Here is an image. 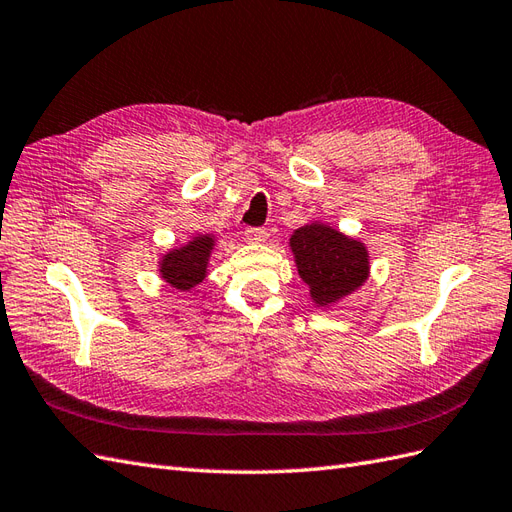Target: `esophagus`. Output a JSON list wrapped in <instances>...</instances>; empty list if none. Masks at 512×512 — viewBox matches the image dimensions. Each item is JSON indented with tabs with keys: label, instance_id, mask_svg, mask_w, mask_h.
Instances as JSON below:
<instances>
[{
	"label": "esophagus",
	"instance_id": "esophagus-1",
	"mask_svg": "<svg viewBox=\"0 0 512 512\" xmlns=\"http://www.w3.org/2000/svg\"><path fill=\"white\" fill-rule=\"evenodd\" d=\"M244 238H246V242H251V244H261V242L268 240V231L259 229V227H248V229H244Z\"/></svg>",
	"mask_w": 512,
	"mask_h": 512
}]
</instances>
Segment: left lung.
Instances as JSON below:
<instances>
[{
  "label": "left lung",
  "instance_id": "1",
  "mask_svg": "<svg viewBox=\"0 0 512 512\" xmlns=\"http://www.w3.org/2000/svg\"><path fill=\"white\" fill-rule=\"evenodd\" d=\"M290 248L300 279L309 285L318 307H333L370 277L368 246L326 222L311 220L296 229Z\"/></svg>",
  "mask_w": 512,
  "mask_h": 512
}]
</instances>
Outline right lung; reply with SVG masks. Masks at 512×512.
<instances>
[{
    "instance_id": "add662e5",
    "label": "right lung",
    "mask_w": 512,
    "mask_h": 512,
    "mask_svg": "<svg viewBox=\"0 0 512 512\" xmlns=\"http://www.w3.org/2000/svg\"><path fill=\"white\" fill-rule=\"evenodd\" d=\"M216 246L214 233H196L183 246H175L166 251L157 270H160L162 281L179 292H190L192 287L201 285L207 277V264Z\"/></svg>"
}]
</instances>
